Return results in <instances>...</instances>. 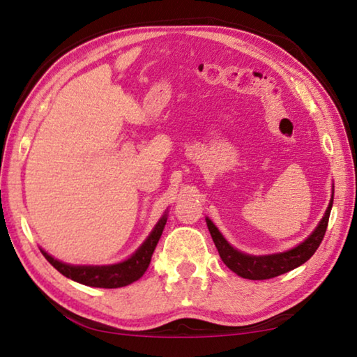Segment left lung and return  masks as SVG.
I'll return each mask as SVG.
<instances>
[{"label":"left lung","mask_w":357,"mask_h":357,"mask_svg":"<svg viewBox=\"0 0 357 357\" xmlns=\"http://www.w3.org/2000/svg\"><path fill=\"white\" fill-rule=\"evenodd\" d=\"M332 203H334V185H332V195L328 204V209H326L323 219L319 220L317 228L310 233V236L302 241L301 244L293 247V249L279 253H269V255H249V253L234 249V247L223 238V234L219 231V228L214 225L209 217H206V225L211 236H213L217 250H219L222 261L225 263L234 274L249 280H266L273 279V277H277L280 274H285L288 271H293L294 268H298V266L304 264L307 259L317 252L324 238L326 228H328Z\"/></svg>","instance_id":"8db88e82"}]
</instances>
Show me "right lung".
Instances as JSON below:
<instances>
[{"instance_id": "1", "label": "right lung", "mask_w": 357, "mask_h": 357, "mask_svg": "<svg viewBox=\"0 0 357 357\" xmlns=\"http://www.w3.org/2000/svg\"><path fill=\"white\" fill-rule=\"evenodd\" d=\"M168 219V209L160 217L159 222L155 223L153 231L149 236L143 241V244L132 253L129 258L123 259L119 263L113 264H69L63 263L59 259L53 258L50 253L40 249L42 255L47 258V261L55 268L58 273H61L68 279L82 283L86 287L96 288H121L130 283L137 282L140 277L146 273L148 266L151 263V257L155 249L157 243L164 231L165 223Z\"/></svg>"}]
</instances>
